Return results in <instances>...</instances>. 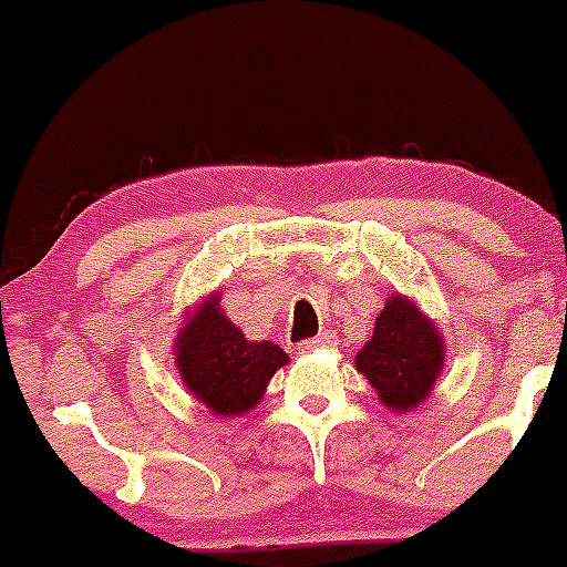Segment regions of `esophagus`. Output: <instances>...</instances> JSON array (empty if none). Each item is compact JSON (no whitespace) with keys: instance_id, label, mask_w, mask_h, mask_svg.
Returning a JSON list of instances; mask_svg holds the SVG:
<instances>
[{"instance_id":"esophagus-1","label":"esophagus","mask_w":567,"mask_h":567,"mask_svg":"<svg viewBox=\"0 0 567 567\" xmlns=\"http://www.w3.org/2000/svg\"><path fill=\"white\" fill-rule=\"evenodd\" d=\"M331 346H337V334L334 331H320L318 337H312V340H305L299 346V351L301 353H312V351H320V348H331Z\"/></svg>"}]
</instances>
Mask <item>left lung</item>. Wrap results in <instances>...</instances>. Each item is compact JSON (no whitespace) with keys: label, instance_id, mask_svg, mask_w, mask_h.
Here are the masks:
<instances>
[{"label":"left lung","instance_id":"8db88e82","mask_svg":"<svg viewBox=\"0 0 567 567\" xmlns=\"http://www.w3.org/2000/svg\"><path fill=\"white\" fill-rule=\"evenodd\" d=\"M357 370L379 392L386 409H416L444 370V340L425 312L405 296H392L375 318L373 337L357 353Z\"/></svg>","mask_w":567,"mask_h":567}]
</instances>
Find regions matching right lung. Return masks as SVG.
Segmentation results:
<instances>
[{"label":"right lung","instance_id":"1","mask_svg":"<svg viewBox=\"0 0 567 567\" xmlns=\"http://www.w3.org/2000/svg\"><path fill=\"white\" fill-rule=\"evenodd\" d=\"M183 386L216 416L247 414L260 403L268 381L288 353L274 342H251L225 316L219 293L208 296L183 323L175 340Z\"/></svg>","mask_w":567,"mask_h":567}]
</instances>
